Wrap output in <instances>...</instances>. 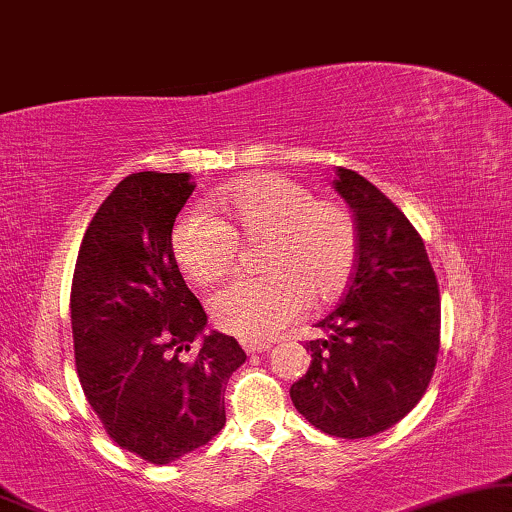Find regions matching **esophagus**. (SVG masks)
Segmentation results:
<instances>
[{"label":"esophagus","mask_w":512,"mask_h":512,"mask_svg":"<svg viewBox=\"0 0 512 512\" xmlns=\"http://www.w3.org/2000/svg\"><path fill=\"white\" fill-rule=\"evenodd\" d=\"M241 346L245 353H262L269 349L267 342H257V339H241Z\"/></svg>","instance_id":"obj_1"}]
</instances>
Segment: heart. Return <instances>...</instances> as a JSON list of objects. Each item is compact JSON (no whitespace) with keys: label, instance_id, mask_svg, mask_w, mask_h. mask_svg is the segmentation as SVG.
Masks as SVG:
<instances>
[{"label":"heart","instance_id":"1","mask_svg":"<svg viewBox=\"0 0 512 512\" xmlns=\"http://www.w3.org/2000/svg\"><path fill=\"white\" fill-rule=\"evenodd\" d=\"M229 222L206 210L182 215L173 252L182 274L196 285L231 271L236 238L260 243V278H238L208 299L222 330L243 339H269L288 327L304 304L325 306L342 297L358 262V227L351 210L316 199L309 187L283 175H255L215 199Z\"/></svg>","mask_w":512,"mask_h":512}]
</instances>
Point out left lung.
<instances>
[{
    "label": "left lung",
    "instance_id": "left-lung-1",
    "mask_svg": "<svg viewBox=\"0 0 512 512\" xmlns=\"http://www.w3.org/2000/svg\"><path fill=\"white\" fill-rule=\"evenodd\" d=\"M335 192L358 227V262L311 365L290 386L297 412L335 438H370L414 410L440 349V292L424 241L398 206L356 170L337 168Z\"/></svg>",
    "mask_w": 512,
    "mask_h": 512
}]
</instances>
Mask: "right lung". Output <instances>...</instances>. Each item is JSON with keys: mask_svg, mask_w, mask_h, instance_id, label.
Here are the masks:
<instances>
[{"mask_svg": "<svg viewBox=\"0 0 512 512\" xmlns=\"http://www.w3.org/2000/svg\"><path fill=\"white\" fill-rule=\"evenodd\" d=\"M194 192L187 173H133L88 224L72 278V337L88 405L109 438L166 466L222 431L224 388L245 363L173 255V224ZM199 343L189 364L182 350Z\"/></svg>", "mask_w": 512, "mask_h": 512, "instance_id": "right-lung-1", "label": "right lung"}]
</instances>
